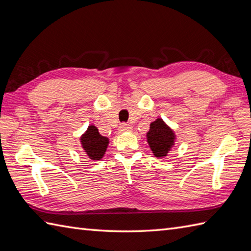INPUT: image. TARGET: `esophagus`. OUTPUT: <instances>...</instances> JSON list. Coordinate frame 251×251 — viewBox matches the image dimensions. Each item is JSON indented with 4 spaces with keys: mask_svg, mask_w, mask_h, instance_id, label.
<instances>
[{
    "mask_svg": "<svg viewBox=\"0 0 251 251\" xmlns=\"http://www.w3.org/2000/svg\"><path fill=\"white\" fill-rule=\"evenodd\" d=\"M119 131L121 133H125V132H131L132 131V126L126 125V124H121L119 126Z\"/></svg>",
    "mask_w": 251,
    "mask_h": 251,
    "instance_id": "34e87169",
    "label": "esophagus"
}]
</instances>
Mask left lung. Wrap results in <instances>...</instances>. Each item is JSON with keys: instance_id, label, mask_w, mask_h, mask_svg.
<instances>
[{"instance_id": "8db88e82", "label": "left lung", "mask_w": 251, "mask_h": 251, "mask_svg": "<svg viewBox=\"0 0 251 251\" xmlns=\"http://www.w3.org/2000/svg\"><path fill=\"white\" fill-rule=\"evenodd\" d=\"M146 140L154 157L164 159L175 146L176 134L163 119L158 118L150 124Z\"/></svg>"}]
</instances>
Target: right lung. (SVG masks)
I'll return each instance as SVG.
<instances>
[{
    "label": "right lung",
    "instance_id": "1",
    "mask_svg": "<svg viewBox=\"0 0 251 251\" xmlns=\"http://www.w3.org/2000/svg\"><path fill=\"white\" fill-rule=\"evenodd\" d=\"M79 141L87 157L93 161H99L104 157L109 144L108 138L100 134L99 129L93 125L88 126Z\"/></svg>",
    "mask_w": 251,
    "mask_h": 251
}]
</instances>
